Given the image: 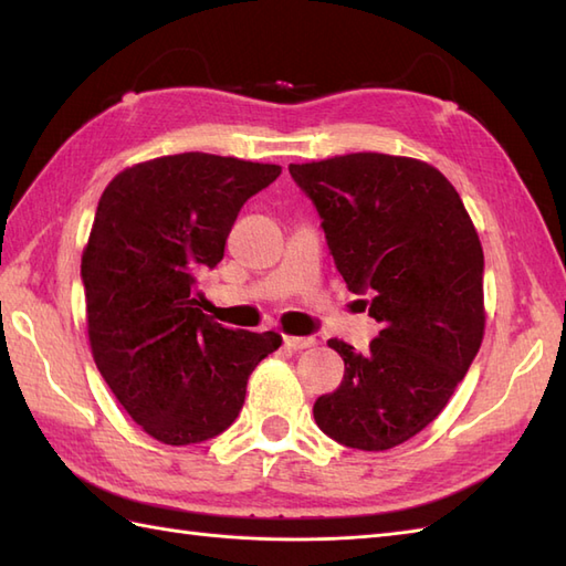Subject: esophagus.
Returning a JSON list of instances; mask_svg holds the SVG:
<instances>
[{
    "mask_svg": "<svg viewBox=\"0 0 566 566\" xmlns=\"http://www.w3.org/2000/svg\"><path fill=\"white\" fill-rule=\"evenodd\" d=\"M284 345L290 350H304V347L316 345V338H306V335H284Z\"/></svg>",
    "mask_w": 566,
    "mask_h": 566,
    "instance_id": "1",
    "label": "esophagus"
}]
</instances>
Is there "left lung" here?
Returning a JSON list of instances; mask_svg holds the SVG:
<instances>
[{
  "label": "left lung",
  "instance_id": "left-lung-1",
  "mask_svg": "<svg viewBox=\"0 0 566 566\" xmlns=\"http://www.w3.org/2000/svg\"><path fill=\"white\" fill-rule=\"evenodd\" d=\"M314 201L347 290L381 323L369 350L328 340L345 375L318 396V428L379 452L448 406L484 338V252L454 187L436 167L384 153L290 165Z\"/></svg>",
  "mask_w": 566,
  "mask_h": 566
}]
</instances>
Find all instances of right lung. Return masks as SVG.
Wrapping results in <instances>:
<instances>
[{
    "label": "right lung",
    "instance_id": "add662e5",
    "mask_svg": "<svg viewBox=\"0 0 566 566\" xmlns=\"http://www.w3.org/2000/svg\"><path fill=\"white\" fill-rule=\"evenodd\" d=\"M280 165L179 153L118 172L82 252L87 333L104 381L165 444L216 438L238 418L272 331L223 328L201 314L197 280L223 260L243 203Z\"/></svg>",
    "mask_w": 566,
    "mask_h": 566
}]
</instances>
